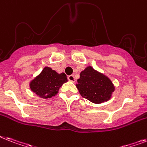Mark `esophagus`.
Masks as SVG:
<instances>
[{"label": "esophagus", "instance_id": "esophagus-1", "mask_svg": "<svg viewBox=\"0 0 147 147\" xmlns=\"http://www.w3.org/2000/svg\"><path fill=\"white\" fill-rule=\"evenodd\" d=\"M68 79H69V81H70V82H76V78H75V76H74L73 75H71V76H68Z\"/></svg>", "mask_w": 147, "mask_h": 147}]
</instances>
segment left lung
<instances>
[{"label":"left lung","instance_id":"8db88e82","mask_svg":"<svg viewBox=\"0 0 147 147\" xmlns=\"http://www.w3.org/2000/svg\"><path fill=\"white\" fill-rule=\"evenodd\" d=\"M77 82L76 87L82 97L96 104L108 101L115 90L111 80L91 66H88L80 73Z\"/></svg>","mask_w":147,"mask_h":147}]
</instances>
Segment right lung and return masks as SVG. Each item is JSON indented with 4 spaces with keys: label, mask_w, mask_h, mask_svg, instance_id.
Here are the masks:
<instances>
[{
    "label": "right lung",
    "mask_w": 147,
    "mask_h": 147,
    "mask_svg": "<svg viewBox=\"0 0 147 147\" xmlns=\"http://www.w3.org/2000/svg\"><path fill=\"white\" fill-rule=\"evenodd\" d=\"M65 73H57L50 67H45L42 71L30 82L31 90L39 97L51 98L57 94L59 88L67 82Z\"/></svg>",
    "instance_id": "1"
}]
</instances>
